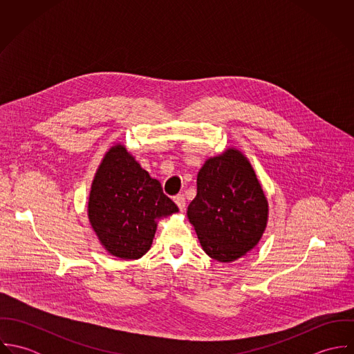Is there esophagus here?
<instances>
[{
  "instance_id": "1",
  "label": "esophagus",
  "mask_w": 354,
  "mask_h": 354,
  "mask_svg": "<svg viewBox=\"0 0 354 354\" xmlns=\"http://www.w3.org/2000/svg\"><path fill=\"white\" fill-rule=\"evenodd\" d=\"M174 202L178 205V208H180L181 211L185 208V198H184V195H177V196L174 198Z\"/></svg>"
}]
</instances>
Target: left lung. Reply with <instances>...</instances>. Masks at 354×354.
<instances>
[{"label": "left lung", "instance_id": "8db88e82", "mask_svg": "<svg viewBox=\"0 0 354 354\" xmlns=\"http://www.w3.org/2000/svg\"><path fill=\"white\" fill-rule=\"evenodd\" d=\"M267 214L263 189L241 152L230 149L203 165L188 218L209 257L233 261L251 251L266 229Z\"/></svg>", "mask_w": 354, "mask_h": 354}]
</instances>
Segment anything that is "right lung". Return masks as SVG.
<instances>
[{
	"label": "right lung",
	"instance_id": "1",
	"mask_svg": "<svg viewBox=\"0 0 354 354\" xmlns=\"http://www.w3.org/2000/svg\"><path fill=\"white\" fill-rule=\"evenodd\" d=\"M160 183L140 167L125 147L110 149L94 178L88 218L102 245L121 259H139L150 250L156 218L177 212Z\"/></svg>",
	"mask_w": 354,
	"mask_h": 354
}]
</instances>
